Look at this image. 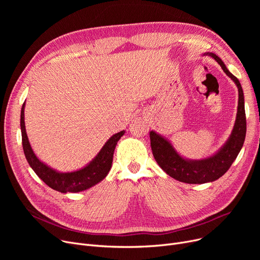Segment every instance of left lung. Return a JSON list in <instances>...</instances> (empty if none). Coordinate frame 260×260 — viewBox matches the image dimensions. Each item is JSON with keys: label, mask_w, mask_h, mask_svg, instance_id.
<instances>
[{"label": "left lung", "mask_w": 260, "mask_h": 260, "mask_svg": "<svg viewBox=\"0 0 260 260\" xmlns=\"http://www.w3.org/2000/svg\"><path fill=\"white\" fill-rule=\"evenodd\" d=\"M204 54H209L214 58L221 66L223 72L235 82L238 88L237 117L234 128L225 144L215 155L209 158L188 160L177 153L169 140L154 131L149 132L153 155L158 166L172 178L189 184L212 182L224 175L238 156L245 139V133H247L244 98L239 80L228 71L224 63L215 53L207 52Z\"/></svg>", "instance_id": "1"}]
</instances>
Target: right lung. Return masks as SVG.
<instances>
[{
    "label": "right lung",
    "mask_w": 260,
    "mask_h": 260,
    "mask_svg": "<svg viewBox=\"0 0 260 260\" xmlns=\"http://www.w3.org/2000/svg\"><path fill=\"white\" fill-rule=\"evenodd\" d=\"M24 108L25 103L21 109V132H22V144L24 154L30 168L49 187L61 193H78L85 190L100 181L107 176L112 168L115 147L120 138L124 135V131H121L109 138L101 148L99 154L95 156L88 165L76 172L60 173L46 166L40 161L35 155L30 143L27 137L24 121Z\"/></svg>",
    "instance_id": "right-lung-1"
}]
</instances>
